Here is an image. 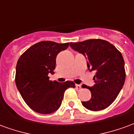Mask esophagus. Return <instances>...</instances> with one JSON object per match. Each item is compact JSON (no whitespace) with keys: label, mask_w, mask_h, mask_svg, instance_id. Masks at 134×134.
Wrapping results in <instances>:
<instances>
[{"label":"esophagus","mask_w":134,"mask_h":134,"mask_svg":"<svg viewBox=\"0 0 134 134\" xmlns=\"http://www.w3.org/2000/svg\"><path fill=\"white\" fill-rule=\"evenodd\" d=\"M75 87H76V88H77V90H81L82 87H81V85H77V84H76Z\"/></svg>","instance_id":"34e87169"}]
</instances>
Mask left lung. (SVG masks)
Returning a JSON list of instances; mask_svg holds the SVG:
<instances>
[{"label": "left lung", "instance_id": "1", "mask_svg": "<svg viewBox=\"0 0 134 134\" xmlns=\"http://www.w3.org/2000/svg\"><path fill=\"white\" fill-rule=\"evenodd\" d=\"M70 45L87 59L88 70L96 72L93 78L96 84L85 87L90 90L91 98L82 102V105L93 111L106 108L117 98L126 79L121 53L110 42L98 38L71 42Z\"/></svg>", "mask_w": 134, "mask_h": 134}]
</instances>
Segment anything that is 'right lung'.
Returning <instances> with one entry per match:
<instances>
[{
  "mask_svg": "<svg viewBox=\"0 0 134 134\" xmlns=\"http://www.w3.org/2000/svg\"><path fill=\"white\" fill-rule=\"evenodd\" d=\"M69 44L40 41L29 47L18 60L16 87L25 103L36 112L49 114L56 111L61 105L65 90L75 87L73 82L52 81L48 76L54 74L57 54Z\"/></svg>",
  "mask_w": 134,
  "mask_h": 134,
  "instance_id": "1",
  "label": "right lung"
}]
</instances>
